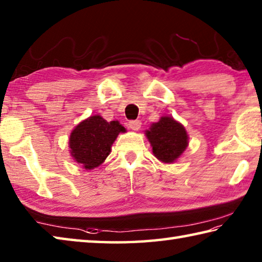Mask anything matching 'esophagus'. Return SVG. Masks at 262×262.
Returning <instances> with one entry per match:
<instances>
[{"mask_svg":"<svg viewBox=\"0 0 262 262\" xmlns=\"http://www.w3.org/2000/svg\"><path fill=\"white\" fill-rule=\"evenodd\" d=\"M142 126V122L140 120H132L128 122V127L130 128L132 130H139Z\"/></svg>","mask_w":262,"mask_h":262,"instance_id":"obj_1","label":"esophagus"}]
</instances>
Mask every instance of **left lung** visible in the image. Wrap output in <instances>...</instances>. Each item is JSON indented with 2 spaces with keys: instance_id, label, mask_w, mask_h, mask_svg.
I'll list each match as a JSON object with an SVG mask.
<instances>
[{
  "instance_id": "left-lung-1",
  "label": "left lung",
  "mask_w": 262,
  "mask_h": 262,
  "mask_svg": "<svg viewBox=\"0 0 262 262\" xmlns=\"http://www.w3.org/2000/svg\"><path fill=\"white\" fill-rule=\"evenodd\" d=\"M145 136L156 158L166 164L174 163L189 143L185 128L172 117H161L158 122L152 123Z\"/></svg>"
}]
</instances>
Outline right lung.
Masks as SVG:
<instances>
[{
    "mask_svg": "<svg viewBox=\"0 0 262 262\" xmlns=\"http://www.w3.org/2000/svg\"><path fill=\"white\" fill-rule=\"evenodd\" d=\"M119 121L107 122L101 116H93L81 121L70 135V152L85 169H94L104 163L111 146L120 133H125Z\"/></svg>",
    "mask_w": 262,
    "mask_h": 262,
    "instance_id": "add662e5",
    "label": "right lung"
}]
</instances>
